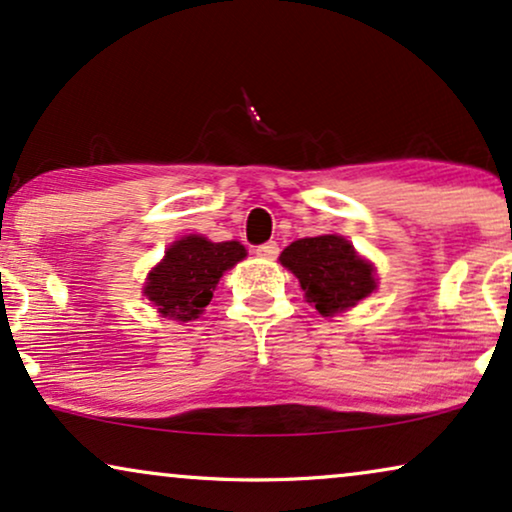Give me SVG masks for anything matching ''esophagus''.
Returning <instances> with one entry per match:
<instances>
[{"instance_id":"obj_1","label":"esophagus","mask_w":512,"mask_h":512,"mask_svg":"<svg viewBox=\"0 0 512 512\" xmlns=\"http://www.w3.org/2000/svg\"><path fill=\"white\" fill-rule=\"evenodd\" d=\"M254 254L258 258H268V261H272V258H277V254H280V247H277V242H265L261 247H256Z\"/></svg>"}]
</instances>
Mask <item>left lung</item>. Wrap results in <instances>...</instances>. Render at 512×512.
Wrapping results in <instances>:
<instances>
[{
	"mask_svg": "<svg viewBox=\"0 0 512 512\" xmlns=\"http://www.w3.org/2000/svg\"><path fill=\"white\" fill-rule=\"evenodd\" d=\"M280 263L298 277L305 298L322 317L353 308L378 284L374 265L364 261L341 235L291 242L280 254Z\"/></svg>",
	"mask_w": 512,
	"mask_h": 512,
	"instance_id": "1",
	"label": "left lung"
}]
</instances>
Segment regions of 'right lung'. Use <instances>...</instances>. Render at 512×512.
I'll return each instance as SVG.
<instances>
[{
    "instance_id": "right-lung-1",
    "label": "right lung",
    "mask_w": 512,
    "mask_h": 512,
    "mask_svg": "<svg viewBox=\"0 0 512 512\" xmlns=\"http://www.w3.org/2000/svg\"><path fill=\"white\" fill-rule=\"evenodd\" d=\"M247 256L240 242H211L202 235H185L164 251L148 272L143 294L157 313L169 320L190 322L204 313L225 270Z\"/></svg>"
}]
</instances>
